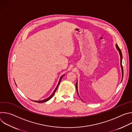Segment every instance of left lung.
<instances>
[{
	"label": "left lung",
	"mask_w": 132,
	"mask_h": 132,
	"mask_svg": "<svg viewBox=\"0 0 132 132\" xmlns=\"http://www.w3.org/2000/svg\"><path fill=\"white\" fill-rule=\"evenodd\" d=\"M116 48L117 49V50L119 51V54H120V59H121V62H120V63H121V69H122V79L121 80V81H122V79H123V67H122V52L121 51V50L120 49V48L119 47L118 45L117 44H116ZM78 82L77 81V83H76V90H77V93L78 95L79 96V94H78Z\"/></svg>",
	"instance_id": "8db88e82"
}]
</instances>
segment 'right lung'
<instances>
[{
	"label": "right lung",
	"instance_id": "1",
	"mask_svg": "<svg viewBox=\"0 0 132 132\" xmlns=\"http://www.w3.org/2000/svg\"><path fill=\"white\" fill-rule=\"evenodd\" d=\"M65 75H63L62 76H61V77L60 78V80H59V83H58V85H57V87H56V88H55V89L54 90V91H53V92L52 93V95L48 97V98H46V99H44V100H41V101H34V102H38V103H43V102H46V101H48L49 100H50L52 97H53V96H54V93H55V91H56V90H57V88H58V87H59V85H60V82H61V79H62V78H63V77Z\"/></svg>",
	"mask_w": 132,
	"mask_h": 132
}]
</instances>
